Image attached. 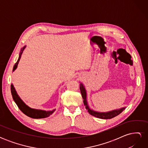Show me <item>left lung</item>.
Instances as JSON below:
<instances>
[{
  "label": "left lung",
  "instance_id": "obj_1",
  "mask_svg": "<svg viewBox=\"0 0 148 148\" xmlns=\"http://www.w3.org/2000/svg\"><path fill=\"white\" fill-rule=\"evenodd\" d=\"M79 89H80V91H81V93H82V97L83 99V103H84V105L85 106V107H86V109L88 110V112L89 114H90L91 115L95 116V117L97 118H99L102 119H110L112 118H114L115 117V116H117L119 115L121 112H122L125 109V107H123V108L114 110L110 112H99L93 110L89 108L88 106L87 100H86V96H87L86 91V89H85V88L83 86V84L82 83L80 84Z\"/></svg>",
  "mask_w": 148,
  "mask_h": 148
}]
</instances>
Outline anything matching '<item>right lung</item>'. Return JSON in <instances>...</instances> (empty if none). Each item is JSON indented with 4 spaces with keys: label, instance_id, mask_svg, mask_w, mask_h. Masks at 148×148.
Here are the masks:
<instances>
[{
    "label": "right lung",
    "instance_id": "add662e5",
    "mask_svg": "<svg viewBox=\"0 0 148 148\" xmlns=\"http://www.w3.org/2000/svg\"><path fill=\"white\" fill-rule=\"evenodd\" d=\"M26 46H24L23 48L21 49V51L20 53V56L18 57V59L17 62L15 63V64L13 66V71H14L17 68L18 64V62L20 60V58L21 57V54L23 53L25 48ZM11 93L12 95V97L13 101H15L16 103V104L17 106L18 107V108L20 110L23 112L24 114L26 115H27L28 117H29L33 119H44V118H46L48 117L49 116H50L52 115L56 109L53 110H49V111H46V110H39V109H32L31 107H28L27 105H26L25 103L22 101L19 96L18 95V94L16 91H15V89L13 86V85L12 84H11Z\"/></svg>",
    "mask_w": 148,
    "mask_h": 148
}]
</instances>
